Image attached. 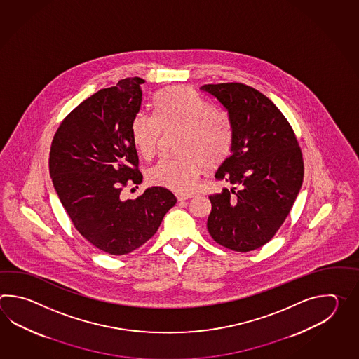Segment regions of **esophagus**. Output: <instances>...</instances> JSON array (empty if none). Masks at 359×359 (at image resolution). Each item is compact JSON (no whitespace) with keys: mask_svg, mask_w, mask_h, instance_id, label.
<instances>
[{"mask_svg":"<svg viewBox=\"0 0 359 359\" xmlns=\"http://www.w3.org/2000/svg\"><path fill=\"white\" fill-rule=\"evenodd\" d=\"M176 196L178 201H184V200H189V198H192L191 195H186V194H177Z\"/></svg>","mask_w":359,"mask_h":359,"instance_id":"1","label":"esophagus"}]
</instances>
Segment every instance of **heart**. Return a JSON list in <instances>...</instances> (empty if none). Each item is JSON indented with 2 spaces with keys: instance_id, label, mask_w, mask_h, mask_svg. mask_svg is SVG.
I'll use <instances>...</instances> for the list:
<instances>
[{
  "instance_id": "b5f03b06",
  "label": "heart",
  "mask_w": 359,
  "mask_h": 359,
  "mask_svg": "<svg viewBox=\"0 0 359 359\" xmlns=\"http://www.w3.org/2000/svg\"><path fill=\"white\" fill-rule=\"evenodd\" d=\"M156 115L140 113L132 122V138L146 159L158 153L167 135L178 133L176 158H164L147 170L150 183L180 194L191 192L208 167L226 161L233 142L231 119L214 110L184 86L163 90L155 99Z\"/></svg>"
}]
</instances>
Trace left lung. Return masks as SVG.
Returning a JSON list of instances; mask_svg holds the SVG:
<instances>
[{
	"label": "left lung",
	"instance_id": "obj_1",
	"mask_svg": "<svg viewBox=\"0 0 359 359\" xmlns=\"http://www.w3.org/2000/svg\"><path fill=\"white\" fill-rule=\"evenodd\" d=\"M229 111L233 127L231 155L215 178L231 189L209 196L206 227L218 244L246 252L267 244L290 213L304 177L303 155L290 123L250 86L204 84Z\"/></svg>",
	"mask_w": 359,
	"mask_h": 359
}]
</instances>
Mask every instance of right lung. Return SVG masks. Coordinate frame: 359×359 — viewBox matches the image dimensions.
Instances as JSON below:
<instances>
[{"label":"right lung","mask_w":359,"mask_h":359,"mask_svg":"<svg viewBox=\"0 0 359 359\" xmlns=\"http://www.w3.org/2000/svg\"><path fill=\"white\" fill-rule=\"evenodd\" d=\"M142 83L126 78L84 100L61 122L50 150V176L69 218L88 243L111 255L145 244L177 203L159 186L136 200L122 198L123 187L142 182L132 138Z\"/></svg>","instance_id":"obj_1"}]
</instances>
